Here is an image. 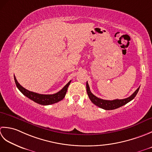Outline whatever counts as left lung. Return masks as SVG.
<instances>
[{
    "label": "left lung",
    "mask_w": 152,
    "mask_h": 152,
    "mask_svg": "<svg viewBox=\"0 0 152 152\" xmlns=\"http://www.w3.org/2000/svg\"><path fill=\"white\" fill-rule=\"evenodd\" d=\"M86 92H87V94L90 100H91L92 103L95 104L96 106H97L99 107L102 108V109L106 110H115V109H117V108L120 107L121 106H124V105H125L126 104H127L128 102L131 101L134 98V97L137 96L138 93L139 88H140V86H139V87L136 90L134 93L126 98L121 99V100L116 99V100H103V99L99 98L92 94L91 91V90H90L88 82H86Z\"/></svg>",
    "instance_id": "left-lung-1"
}]
</instances>
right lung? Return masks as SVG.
I'll return each mask as SVG.
<instances>
[{"instance_id": "add662e5", "label": "right lung", "mask_w": 152, "mask_h": 152, "mask_svg": "<svg viewBox=\"0 0 152 152\" xmlns=\"http://www.w3.org/2000/svg\"><path fill=\"white\" fill-rule=\"evenodd\" d=\"M14 80H15V85H16V86L18 87V88L20 90V91L21 92V93L26 96V97L36 102V103L41 105H44V106L57 103V102L63 100L64 98L65 97V96H66L68 86H69L71 83V80H70V81L61 90V91L58 92L56 94H41L36 93V92L29 91L28 90L23 88V86H21L20 85V83L18 82V80H16V79H15V75H14Z\"/></svg>"}]
</instances>
